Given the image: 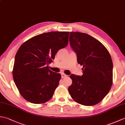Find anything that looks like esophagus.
<instances>
[{
    "label": "esophagus",
    "instance_id": "34e87169",
    "mask_svg": "<svg viewBox=\"0 0 125 125\" xmlns=\"http://www.w3.org/2000/svg\"><path fill=\"white\" fill-rule=\"evenodd\" d=\"M68 76L67 75H65L64 73H62L61 74V77H62V78H65L66 77H67Z\"/></svg>",
    "mask_w": 125,
    "mask_h": 125
}]
</instances>
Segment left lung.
<instances>
[{
	"mask_svg": "<svg viewBox=\"0 0 125 125\" xmlns=\"http://www.w3.org/2000/svg\"><path fill=\"white\" fill-rule=\"evenodd\" d=\"M70 44L83 65V75L71 74L68 90L76 102L85 106L96 105L109 92L112 84L113 63L109 52L100 42L81 32L70 33Z\"/></svg>",
	"mask_w": 125,
	"mask_h": 125,
	"instance_id": "left-lung-1",
	"label": "left lung"
}]
</instances>
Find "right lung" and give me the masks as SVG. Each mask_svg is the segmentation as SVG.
Masks as SVG:
<instances>
[{
  "label": "right lung",
  "instance_id": "right-lung-1",
  "mask_svg": "<svg viewBox=\"0 0 125 125\" xmlns=\"http://www.w3.org/2000/svg\"><path fill=\"white\" fill-rule=\"evenodd\" d=\"M69 35V31L44 33L29 39L19 48L13 77L21 95L28 102L39 104L52 98L61 75L48 65L58 50L67 46Z\"/></svg>",
  "mask_w": 125,
  "mask_h": 125
}]
</instances>
